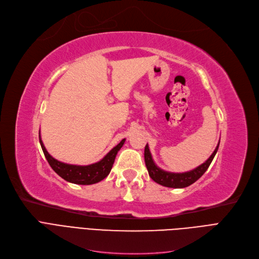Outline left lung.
Wrapping results in <instances>:
<instances>
[{
    "label": "left lung",
    "instance_id": "left-lung-1",
    "mask_svg": "<svg viewBox=\"0 0 259 259\" xmlns=\"http://www.w3.org/2000/svg\"><path fill=\"white\" fill-rule=\"evenodd\" d=\"M220 146V141L214 150V152L211 154V156L204 162L203 164L199 165L198 167H196L193 170L186 171V172H168L160 169L157 167L154 163V160L152 158V155H151V152L149 150V146L147 144L145 148V162L146 166L148 169L149 176L151 177V179L155 181L156 183L166 186V187H172V189H182V187L190 186L194 182L197 181L199 178L206 172L207 169L209 168L211 162L214 158L218 149Z\"/></svg>",
    "mask_w": 259,
    "mask_h": 259
}]
</instances>
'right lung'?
I'll return each instance as SVG.
<instances>
[{"mask_svg": "<svg viewBox=\"0 0 259 259\" xmlns=\"http://www.w3.org/2000/svg\"><path fill=\"white\" fill-rule=\"evenodd\" d=\"M39 142L42 149V152L46 156L49 165L61 178L64 180L75 183V184H81V185H90L102 181L103 179L109 175L112 165L114 163V158L117 156L119 150L125 142V139H122L119 145L115 146L111 149L108 153H107L100 162L87 165V166H80V165H70L62 163L60 160L53 158L48 152L46 148H45L40 135H39Z\"/></svg>", "mask_w": 259, "mask_h": 259, "instance_id": "obj_1", "label": "right lung"}]
</instances>
